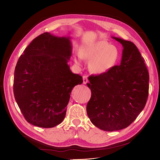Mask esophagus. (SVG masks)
<instances>
[{
	"mask_svg": "<svg viewBox=\"0 0 160 160\" xmlns=\"http://www.w3.org/2000/svg\"><path fill=\"white\" fill-rule=\"evenodd\" d=\"M83 83H84V84H87V83H88V76H87V75H84V76L83 77Z\"/></svg>",
	"mask_w": 160,
	"mask_h": 160,
	"instance_id": "34e87169",
	"label": "esophagus"
}]
</instances>
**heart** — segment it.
Wrapping results in <instances>:
<instances>
[{
    "mask_svg": "<svg viewBox=\"0 0 160 160\" xmlns=\"http://www.w3.org/2000/svg\"><path fill=\"white\" fill-rule=\"evenodd\" d=\"M119 55V51L115 46L105 41H99L82 46L75 61L80 64L81 58L90 61V70L100 75L113 69L118 62Z\"/></svg>",
    "mask_w": 160,
    "mask_h": 160,
    "instance_id": "1",
    "label": "heart"
}]
</instances>
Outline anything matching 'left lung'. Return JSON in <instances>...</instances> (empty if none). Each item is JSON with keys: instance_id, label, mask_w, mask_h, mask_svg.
I'll use <instances>...</instances> for the list:
<instances>
[{"instance_id": "left-lung-1", "label": "left lung", "mask_w": 160, "mask_h": 160, "mask_svg": "<svg viewBox=\"0 0 160 160\" xmlns=\"http://www.w3.org/2000/svg\"><path fill=\"white\" fill-rule=\"evenodd\" d=\"M123 49L119 65L108 72L89 77L91 97L87 113L95 126L106 132L126 128L142 112L149 92V72L137 47L112 37Z\"/></svg>"}]
</instances>
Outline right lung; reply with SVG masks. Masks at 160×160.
Here are the masks:
<instances>
[{
    "mask_svg": "<svg viewBox=\"0 0 160 160\" xmlns=\"http://www.w3.org/2000/svg\"><path fill=\"white\" fill-rule=\"evenodd\" d=\"M71 52L70 37L44 32L19 57L13 92L28 123L51 128L65 119L72 89L83 83L82 77L72 73L67 64Z\"/></svg>",
    "mask_w": 160,
    "mask_h": 160,
    "instance_id": "1",
    "label": "right lung"
}]
</instances>
